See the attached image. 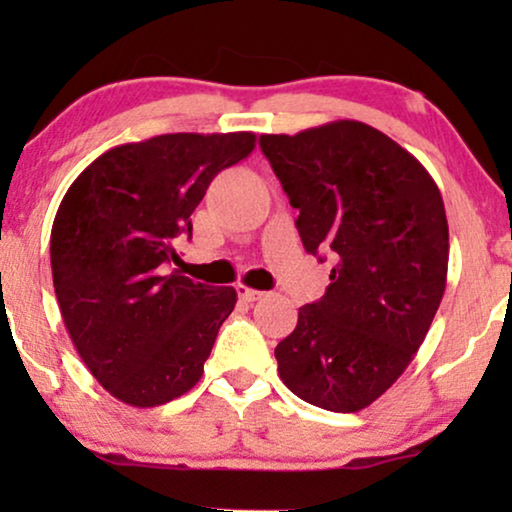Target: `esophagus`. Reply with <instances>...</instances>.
I'll return each mask as SVG.
<instances>
[{
  "label": "esophagus",
  "mask_w": 512,
  "mask_h": 512,
  "mask_svg": "<svg viewBox=\"0 0 512 512\" xmlns=\"http://www.w3.org/2000/svg\"><path fill=\"white\" fill-rule=\"evenodd\" d=\"M237 296H240L242 300H247V303H254V300L263 298V291H256V289H251V286L237 284Z\"/></svg>",
  "instance_id": "obj_1"
}]
</instances>
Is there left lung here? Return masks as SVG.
<instances>
[{"instance_id": "1", "label": "left lung", "mask_w": 512, "mask_h": 512, "mask_svg": "<svg viewBox=\"0 0 512 512\" xmlns=\"http://www.w3.org/2000/svg\"><path fill=\"white\" fill-rule=\"evenodd\" d=\"M261 149L305 251L335 261L324 298L275 347L279 377L317 408L359 412L410 366L443 300V198L412 153L361 121L261 135Z\"/></svg>"}]
</instances>
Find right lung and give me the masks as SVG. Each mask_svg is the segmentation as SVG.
<instances>
[{
    "label": "right lung",
    "instance_id": "right-lung-1",
    "mask_svg": "<svg viewBox=\"0 0 512 512\" xmlns=\"http://www.w3.org/2000/svg\"><path fill=\"white\" fill-rule=\"evenodd\" d=\"M254 132H174L95 158L62 198L51 230L53 286L76 352L111 396L156 408L193 389L233 286L172 270L177 237L226 167L254 151Z\"/></svg>",
    "mask_w": 512,
    "mask_h": 512
}]
</instances>
